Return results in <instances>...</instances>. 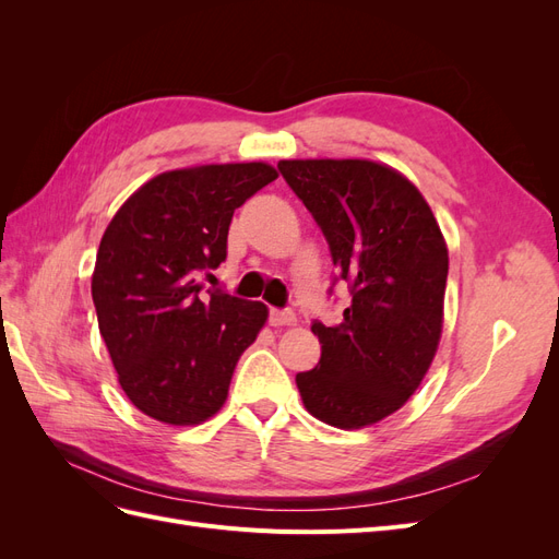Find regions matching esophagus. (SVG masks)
Here are the masks:
<instances>
[{
    "instance_id": "esophagus-1",
    "label": "esophagus",
    "mask_w": 559,
    "mask_h": 559,
    "mask_svg": "<svg viewBox=\"0 0 559 559\" xmlns=\"http://www.w3.org/2000/svg\"><path fill=\"white\" fill-rule=\"evenodd\" d=\"M270 324L273 326H292L296 324V314L292 310H270Z\"/></svg>"
}]
</instances>
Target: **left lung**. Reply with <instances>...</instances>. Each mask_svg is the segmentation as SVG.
<instances>
[{
  "label": "left lung",
  "instance_id": "left-lung-1",
  "mask_svg": "<svg viewBox=\"0 0 559 559\" xmlns=\"http://www.w3.org/2000/svg\"><path fill=\"white\" fill-rule=\"evenodd\" d=\"M277 170L324 233L335 282L352 296L337 326L312 321L321 359L296 376L298 392L331 427L376 425L411 399L441 341L443 233L421 193L386 165L280 160Z\"/></svg>",
  "mask_w": 559,
  "mask_h": 559
}]
</instances>
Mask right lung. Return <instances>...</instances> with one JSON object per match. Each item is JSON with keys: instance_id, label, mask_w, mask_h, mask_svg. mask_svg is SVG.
Returning <instances> with one entry per match:
<instances>
[{"instance_id": "right-lung-1", "label": "right lung", "mask_w": 559, "mask_h": 559, "mask_svg": "<svg viewBox=\"0 0 559 559\" xmlns=\"http://www.w3.org/2000/svg\"><path fill=\"white\" fill-rule=\"evenodd\" d=\"M277 179L265 163L163 173L116 212L97 249L93 302L126 396L165 425L222 408L242 352L267 319L259 300L210 289L226 261L233 212Z\"/></svg>"}]
</instances>
